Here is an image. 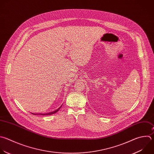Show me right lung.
<instances>
[{
	"label": "right lung",
	"mask_w": 154,
	"mask_h": 154,
	"mask_svg": "<svg viewBox=\"0 0 154 154\" xmlns=\"http://www.w3.org/2000/svg\"><path fill=\"white\" fill-rule=\"evenodd\" d=\"M62 106H61L59 108H58L57 109H56V111H52V112H49V113H46V114H33V113H31V114H34V115H42V116H45V115H46V116H48V115H52V114H55V113H56L57 112H58L59 110L61 108Z\"/></svg>",
	"instance_id": "add662e5"
}]
</instances>
